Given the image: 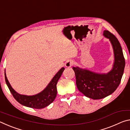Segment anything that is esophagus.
Listing matches in <instances>:
<instances>
[{
	"label": "esophagus",
	"instance_id": "34e87169",
	"mask_svg": "<svg viewBox=\"0 0 130 130\" xmlns=\"http://www.w3.org/2000/svg\"><path fill=\"white\" fill-rule=\"evenodd\" d=\"M73 64V61L72 60H68L67 62L65 63V67H67V68H70L71 67L72 65Z\"/></svg>",
	"mask_w": 130,
	"mask_h": 130
}]
</instances>
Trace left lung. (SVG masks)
I'll use <instances>...</instances> for the list:
<instances>
[{
	"mask_svg": "<svg viewBox=\"0 0 130 130\" xmlns=\"http://www.w3.org/2000/svg\"><path fill=\"white\" fill-rule=\"evenodd\" d=\"M103 36L109 39L112 46L114 62L112 69L107 73H99L78 67H73L78 91L93 100L104 98L117 89L125 67V60L118 39L108 30L103 31Z\"/></svg>",
	"mask_w": 130,
	"mask_h": 130,
	"instance_id": "1",
	"label": "left lung"
}]
</instances>
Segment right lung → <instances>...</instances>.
Returning a JSON list of instances; mask_svg holds the SVG:
<instances>
[{
    "mask_svg": "<svg viewBox=\"0 0 130 130\" xmlns=\"http://www.w3.org/2000/svg\"><path fill=\"white\" fill-rule=\"evenodd\" d=\"M65 68L63 67L61 68L42 91L32 96L24 95L17 93L10 85L6 76V72L4 73V75L6 84L12 96L18 102L27 107L35 109H42L48 106L54 100L57 93V84Z\"/></svg>",
    "mask_w": 130,
    "mask_h": 130,
    "instance_id": "1",
    "label": "right lung"
}]
</instances>
